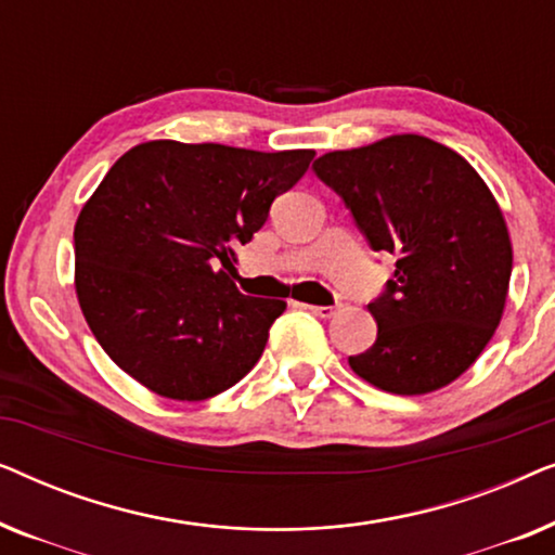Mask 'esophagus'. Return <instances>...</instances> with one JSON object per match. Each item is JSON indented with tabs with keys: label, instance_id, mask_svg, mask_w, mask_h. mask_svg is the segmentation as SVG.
<instances>
[{
	"label": "esophagus",
	"instance_id": "esophagus-1",
	"mask_svg": "<svg viewBox=\"0 0 555 555\" xmlns=\"http://www.w3.org/2000/svg\"><path fill=\"white\" fill-rule=\"evenodd\" d=\"M308 310L310 313H315L318 318H331V315H336L338 306H308Z\"/></svg>",
	"mask_w": 555,
	"mask_h": 555
}]
</instances>
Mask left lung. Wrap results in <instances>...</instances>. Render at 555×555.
<instances>
[{
	"mask_svg": "<svg viewBox=\"0 0 555 555\" xmlns=\"http://www.w3.org/2000/svg\"><path fill=\"white\" fill-rule=\"evenodd\" d=\"M376 253L397 255L369 302L376 344L348 363L376 389L416 397L452 384L503 318L513 247L495 196L457 151L389 135L313 164Z\"/></svg>",
	"mask_w": 555,
	"mask_h": 555,
	"instance_id": "1",
	"label": "left lung"
}]
</instances>
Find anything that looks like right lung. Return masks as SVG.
<instances>
[{
    "mask_svg": "<svg viewBox=\"0 0 555 555\" xmlns=\"http://www.w3.org/2000/svg\"><path fill=\"white\" fill-rule=\"evenodd\" d=\"M313 156L146 141L111 166L75 222V293L116 366L202 401L260 361L285 300L242 295L227 270Z\"/></svg>",
    "mask_w": 555,
    "mask_h": 555,
    "instance_id": "1",
    "label": "right lung"
}]
</instances>
